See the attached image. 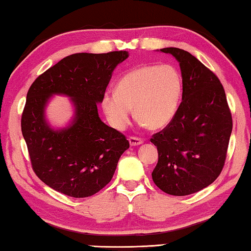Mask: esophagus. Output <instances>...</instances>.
I'll use <instances>...</instances> for the list:
<instances>
[{
	"mask_svg": "<svg viewBox=\"0 0 251 251\" xmlns=\"http://www.w3.org/2000/svg\"><path fill=\"white\" fill-rule=\"evenodd\" d=\"M128 141H129L130 146H138L144 143L143 139L138 138V137H134V136H130V137L128 138Z\"/></svg>",
	"mask_w": 251,
	"mask_h": 251,
	"instance_id": "obj_1",
	"label": "esophagus"
}]
</instances>
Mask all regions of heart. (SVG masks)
<instances>
[{"mask_svg":"<svg viewBox=\"0 0 251 251\" xmlns=\"http://www.w3.org/2000/svg\"><path fill=\"white\" fill-rule=\"evenodd\" d=\"M182 91V77L174 65H142L122 76L116 92L105 93L101 107L110 126L117 130L128 125L133 108L139 124L158 130L175 118Z\"/></svg>","mask_w":251,"mask_h":251,"instance_id":"heart-1","label":"heart"}]
</instances>
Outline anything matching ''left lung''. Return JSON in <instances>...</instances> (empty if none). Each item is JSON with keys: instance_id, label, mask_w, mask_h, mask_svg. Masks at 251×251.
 <instances>
[{"instance_id": "left-lung-1", "label": "left lung", "mask_w": 251, "mask_h": 251, "mask_svg": "<svg viewBox=\"0 0 251 251\" xmlns=\"http://www.w3.org/2000/svg\"><path fill=\"white\" fill-rule=\"evenodd\" d=\"M160 52L179 63L184 91L175 118L151 139L158 151L151 177L166 194L186 196L209 186L222 173L232 118L223 85L209 69L187 50Z\"/></svg>"}]
</instances>
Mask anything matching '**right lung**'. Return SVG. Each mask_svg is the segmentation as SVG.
<instances>
[{
	"label": "right lung",
	"mask_w": 251,
	"mask_h": 251,
	"mask_svg": "<svg viewBox=\"0 0 251 251\" xmlns=\"http://www.w3.org/2000/svg\"><path fill=\"white\" fill-rule=\"evenodd\" d=\"M128 57L118 50L76 53L61 59L29 87L21 120L34 173L50 188L74 198L90 197L112 180L118 159L129 148L120 131L101 122V103L113 71ZM53 95L70 97L75 116L69 126L50 127L45 108Z\"/></svg>",
	"instance_id": "right-lung-1"
}]
</instances>
